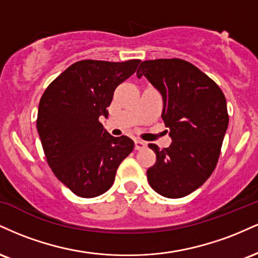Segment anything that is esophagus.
<instances>
[{
	"mask_svg": "<svg viewBox=\"0 0 258 258\" xmlns=\"http://www.w3.org/2000/svg\"><path fill=\"white\" fill-rule=\"evenodd\" d=\"M146 147H147V144L144 143V142L138 141V139H136L135 141V149L136 150H142V149H144Z\"/></svg>",
	"mask_w": 258,
	"mask_h": 258,
	"instance_id": "esophagus-1",
	"label": "esophagus"
}]
</instances>
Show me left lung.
<instances>
[{
	"label": "left lung",
	"mask_w": 258,
	"mask_h": 258,
	"mask_svg": "<svg viewBox=\"0 0 258 258\" xmlns=\"http://www.w3.org/2000/svg\"><path fill=\"white\" fill-rule=\"evenodd\" d=\"M137 76H146L162 97L161 117L170 130L168 148L149 144L156 162L148 182L170 199L193 193L214 172L229 116L223 92L195 65L183 59L142 61Z\"/></svg>",
	"instance_id": "left-lung-1"
}]
</instances>
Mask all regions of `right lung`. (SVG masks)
<instances>
[{
	"mask_svg": "<svg viewBox=\"0 0 258 258\" xmlns=\"http://www.w3.org/2000/svg\"><path fill=\"white\" fill-rule=\"evenodd\" d=\"M139 63L76 61L41 97L36 125L47 162L78 197L94 198L109 190L119 165L135 148L131 138L106 132L99 117H108L114 91Z\"/></svg>",
	"mask_w": 258,
	"mask_h": 258,
	"instance_id": "right-lung-1",
	"label": "right lung"
}]
</instances>
